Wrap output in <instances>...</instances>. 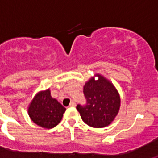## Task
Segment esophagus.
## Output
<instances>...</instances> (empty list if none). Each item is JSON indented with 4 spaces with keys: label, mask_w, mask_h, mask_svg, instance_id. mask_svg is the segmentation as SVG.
<instances>
[{
    "label": "esophagus",
    "mask_w": 158,
    "mask_h": 158,
    "mask_svg": "<svg viewBox=\"0 0 158 158\" xmlns=\"http://www.w3.org/2000/svg\"><path fill=\"white\" fill-rule=\"evenodd\" d=\"M76 106V103L74 101H71L69 104V107H75Z\"/></svg>",
    "instance_id": "1"
}]
</instances>
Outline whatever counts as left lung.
Instances as JSON below:
<instances>
[{
    "label": "left lung",
    "instance_id": "left-lung-1",
    "mask_svg": "<svg viewBox=\"0 0 158 158\" xmlns=\"http://www.w3.org/2000/svg\"><path fill=\"white\" fill-rule=\"evenodd\" d=\"M84 86L85 104H77V109L82 120L92 127L101 128L109 125L119 110L120 97L112 84L97 74Z\"/></svg>",
    "mask_w": 158,
    "mask_h": 158
}]
</instances>
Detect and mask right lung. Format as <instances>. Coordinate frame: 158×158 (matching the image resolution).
Listing matches in <instances>:
<instances>
[{"instance_id": "1", "label": "right lung", "mask_w": 158, "mask_h": 158, "mask_svg": "<svg viewBox=\"0 0 158 158\" xmlns=\"http://www.w3.org/2000/svg\"><path fill=\"white\" fill-rule=\"evenodd\" d=\"M65 111V107L51 97L49 89L38 93L28 108L31 120L39 126L48 129L59 123Z\"/></svg>"}]
</instances>
